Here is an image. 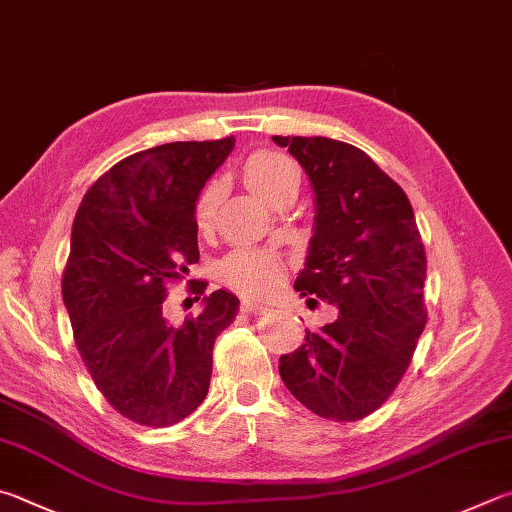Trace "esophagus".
Returning <instances> with one entry per match:
<instances>
[{"mask_svg": "<svg viewBox=\"0 0 512 512\" xmlns=\"http://www.w3.org/2000/svg\"><path fill=\"white\" fill-rule=\"evenodd\" d=\"M241 311L250 313V315H266L268 313V306L266 304H259L253 300H244L241 302Z\"/></svg>", "mask_w": 512, "mask_h": 512, "instance_id": "1", "label": "esophagus"}]
</instances>
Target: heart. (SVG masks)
I'll list each match as a JSON object with an SVG mask.
<instances>
[{"mask_svg": "<svg viewBox=\"0 0 512 512\" xmlns=\"http://www.w3.org/2000/svg\"><path fill=\"white\" fill-rule=\"evenodd\" d=\"M244 174L250 190L268 203H273L277 192H280L288 181L297 179L293 163L277 152H257L255 156H250ZM217 203L219 188L217 183H210L208 188L199 194L197 206H194V224H197V228L208 230L215 224ZM219 275L228 286L239 288V291L264 293L277 282V277H280V262H277L273 255L262 253V250L239 248L219 264Z\"/></svg>", "mask_w": 512, "mask_h": 512, "instance_id": "1", "label": "heart"}]
</instances>
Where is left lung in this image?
<instances>
[{"label": "left lung", "mask_w": 512, "mask_h": 512, "mask_svg": "<svg viewBox=\"0 0 512 512\" xmlns=\"http://www.w3.org/2000/svg\"><path fill=\"white\" fill-rule=\"evenodd\" d=\"M313 190V237L295 280L338 318L280 358L297 401L331 421H358L392 396L425 329L427 259L412 203L369 156L324 136H273Z\"/></svg>", "instance_id": "obj_1"}]
</instances>
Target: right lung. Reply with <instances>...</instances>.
Listing matches in <instances>:
<instances>
[{"label":"right lung","instance_id":"add662e5","mask_svg":"<svg viewBox=\"0 0 512 512\" xmlns=\"http://www.w3.org/2000/svg\"><path fill=\"white\" fill-rule=\"evenodd\" d=\"M232 147L228 136L127 156L91 185L73 221L62 300L76 347L109 405L141 425H174L203 403L212 347L239 309L219 288L179 329L163 315L165 282L199 262L194 206ZM203 291L206 282L192 284Z\"/></svg>","mask_w":512,"mask_h":512}]
</instances>
